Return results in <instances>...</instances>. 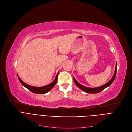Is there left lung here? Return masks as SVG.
Returning <instances> with one entry per match:
<instances>
[{"mask_svg":"<svg viewBox=\"0 0 132 132\" xmlns=\"http://www.w3.org/2000/svg\"><path fill=\"white\" fill-rule=\"evenodd\" d=\"M117 62H116L114 73V75H113V77H112V78L109 81H108V82L105 83V84H104L103 85H102V86H101L97 87H95V88H90V87H86V86H83V85H82L80 83H79L78 81H77L76 80V79L75 78V77H73L74 82H75V84L77 85V87H78V88H79L80 89H81L82 90H83L85 92L87 93H90V94L98 93L102 91L103 89H104L106 87H109L110 85H111V84L113 82V81H114V80L115 79L116 76V72H117Z\"/></svg>","mask_w":132,"mask_h":132,"instance_id":"8db88e82","label":"left lung"}]
</instances>
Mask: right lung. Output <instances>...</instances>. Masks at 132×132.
I'll return each mask as SVG.
<instances>
[{"label": "right lung", "mask_w": 132, "mask_h": 132, "mask_svg": "<svg viewBox=\"0 0 132 132\" xmlns=\"http://www.w3.org/2000/svg\"><path fill=\"white\" fill-rule=\"evenodd\" d=\"M59 73V71L57 72L55 79L53 80V82H52L51 84H50L47 85H46V86H42V87H35V86H30V85L25 83L24 82H23L20 79V78L18 75V77L19 80L20 82H21V84L23 85V86L27 88L30 91L34 93L39 94H45V93H46L48 92L56 85L57 81V77H58Z\"/></svg>", "instance_id": "right-lung-1"}]
</instances>
